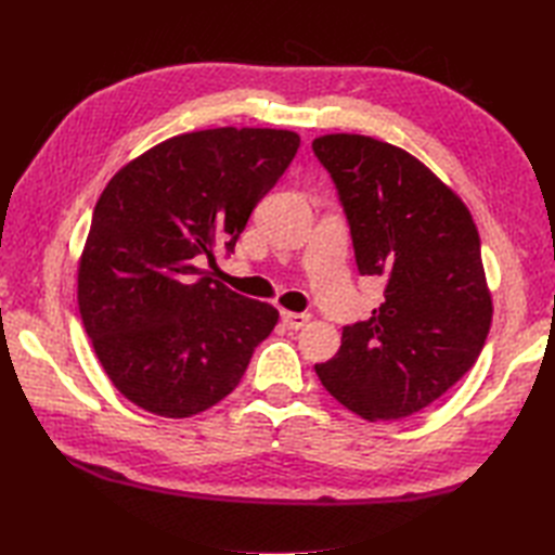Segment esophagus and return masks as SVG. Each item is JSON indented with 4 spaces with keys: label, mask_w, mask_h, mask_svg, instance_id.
Instances as JSON below:
<instances>
[{
    "label": "esophagus",
    "mask_w": 555,
    "mask_h": 555,
    "mask_svg": "<svg viewBox=\"0 0 555 555\" xmlns=\"http://www.w3.org/2000/svg\"><path fill=\"white\" fill-rule=\"evenodd\" d=\"M281 320H284V324H286L288 328H302V326L310 324V314L284 310V312H281Z\"/></svg>",
    "instance_id": "obj_1"
}]
</instances>
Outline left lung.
Listing matches in <instances>:
<instances>
[{"mask_svg": "<svg viewBox=\"0 0 555 555\" xmlns=\"http://www.w3.org/2000/svg\"><path fill=\"white\" fill-rule=\"evenodd\" d=\"M350 223L360 274L384 276V302L344 326L322 386L379 422L431 405L477 362L491 328V291L473 215L429 167L384 140L314 138Z\"/></svg>", "mask_w": 555, "mask_h": 555, "instance_id": "1", "label": "left lung"}]
</instances>
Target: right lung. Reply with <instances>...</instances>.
Wrapping results in <instances>:
<instances>
[{"label":"right lung","mask_w":555,"mask_h":555,"mask_svg":"<svg viewBox=\"0 0 555 555\" xmlns=\"http://www.w3.org/2000/svg\"><path fill=\"white\" fill-rule=\"evenodd\" d=\"M300 147L276 128H207L150 147L104 188L78 262V310L104 372L152 415L183 420L227 398L276 308L197 267L233 253Z\"/></svg>","instance_id":"add662e5"}]
</instances>
